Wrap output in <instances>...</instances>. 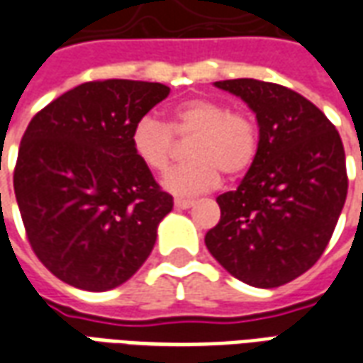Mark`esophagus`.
Returning <instances> with one entry per match:
<instances>
[{"label": "esophagus", "mask_w": 363, "mask_h": 363, "mask_svg": "<svg viewBox=\"0 0 363 363\" xmlns=\"http://www.w3.org/2000/svg\"><path fill=\"white\" fill-rule=\"evenodd\" d=\"M192 206H194V200H182V198L174 200V208H179V210H189Z\"/></svg>", "instance_id": "34e87169"}]
</instances>
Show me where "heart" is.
I'll return each instance as SVG.
<instances>
[{"mask_svg":"<svg viewBox=\"0 0 363 363\" xmlns=\"http://www.w3.org/2000/svg\"><path fill=\"white\" fill-rule=\"evenodd\" d=\"M174 135L192 138L186 150L189 163L177 167L163 179V186L179 196H194L218 186L221 173H245L259 151L257 122L228 104L194 96L171 111L169 124L142 116L132 128V151L151 173H165L174 155Z\"/></svg>","mask_w":363,"mask_h":363,"instance_id":"obj_1","label":"heart"}]
</instances>
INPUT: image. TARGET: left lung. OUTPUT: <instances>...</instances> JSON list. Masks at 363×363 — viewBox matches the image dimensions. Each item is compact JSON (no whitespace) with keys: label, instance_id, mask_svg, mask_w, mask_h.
<instances>
[{"label":"left lung","instance_id":"8db88e82","mask_svg":"<svg viewBox=\"0 0 363 363\" xmlns=\"http://www.w3.org/2000/svg\"><path fill=\"white\" fill-rule=\"evenodd\" d=\"M259 122V151L237 190L218 196L221 218L206 247L237 280L278 288L320 259L348 192L346 157L333 122L278 83L225 79Z\"/></svg>","mask_w":363,"mask_h":363}]
</instances>
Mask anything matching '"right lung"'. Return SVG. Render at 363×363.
I'll use <instances>...</instances> for the list:
<instances>
[{
	"mask_svg": "<svg viewBox=\"0 0 363 363\" xmlns=\"http://www.w3.org/2000/svg\"><path fill=\"white\" fill-rule=\"evenodd\" d=\"M169 91L132 79L82 83L25 130L13 186L28 243L74 288L106 291L130 280L173 210L130 143L135 122Z\"/></svg>",
	"mask_w": 363,
	"mask_h": 363,
	"instance_id": "add662e5",
	"label": "right lung"
}]
</instances>
